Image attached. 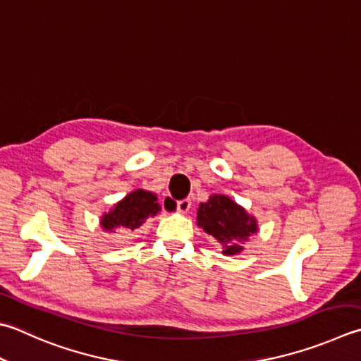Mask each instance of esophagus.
<instances>
[{
  "instance_id": "obj_1",
  "label": "esophagus",
  "mask_w": 361,
  "mask_h": 361,
  "mask_svg": "<svg viewBox=\"0 0 361 361\" xmlns=\"http://www.w3.org/2000/svg\"><path fill=\"white\" fill-rule=\"evenodd\" d=\"M190 207H192V201H190L188 198L178 201V212L179 214H187L188 210H190Z\"/></svg>"
}]
</instances>
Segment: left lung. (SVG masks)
<instances>
[{
  "instance_id": "left-lung-1",
  "label": "left lung",
  "mask_w": 361,
  "mask_h": 361,
  "mask_svg": "<svg viewBox=\"0 0 361 361\" xmlns=\"http://www.w3.org/2000/svg\"><path fill=\"white\" fill-rule=\"evenodd\" d=\"M198 226L223 247V255H239L242 243L257 233V223L239 204L224 195H212L198 207Z\"/></svg>"
}]
</instances>
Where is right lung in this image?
Masks as SVG:
<instances>
[{"instance_id": "add662e5", "label": "right lung", "mask_w": 361, "mask_h": 361, "mask_svg": "<svg viewBox=\"0 0 361 361\" xmlns=\"http://www.w3.org/2000/svg\"><path fill=\"white\" fill-rule=\"evenodd\" d=\"M160 206L157 202V196L147 192V190H133L124 200H121L110 212L102 215L100 224L104 231H111L118 228L137 229L145 223L149 216L157 215Z\"/></svg>"}]
</instances>
